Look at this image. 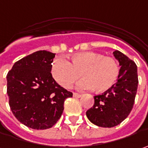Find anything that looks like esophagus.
I'll return each instance as SVG.
<instances>
[{"label":"esophagus","instance_id":"obj_1","mask_svg":"<svg viewBox=\"0 0 148 148\" xmlns=\"http://www.w3.org/2000/svg\"><path fill=\"white\" fill-rule=\"evenodd\" d=\"M74 98H80L81 97V94H79V93H74Z\"/></svg>","mask_w":148,"mask_h":148}]
</instances>
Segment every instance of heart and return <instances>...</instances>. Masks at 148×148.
Listing matches in <instances>:
<instances>
[{"instance_id": "obj_1", "label": "heart", "mask_w": 148, "mask_h": 148, "mask_svg": "<svg viewBox=\"0 0 148 148\" xmlns=\"http://www.w3.org/2000/svg\"><path fill=\"white\" fill-rule=\"evenodd\" d=\"M79 73L84 79L79 83V89L93 88L97 93H104L117 83L120 67L114 58L96 52L74 54L70 57V62L59 57L52 63L51 74L64 88H71L79 79Z\"/></svg>"}]
</instances>
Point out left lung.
<instances>
[{
  "label": "left lung",
  "mask_w": 148,
  "mask_h": 148,
  "mask_svg": "<svg viewBox=\"0 0 148 148\" xmlns=\"http://www.w3.org/2000/svg\"><path fill=\"white\" fill-rule=\"evenodd\" d=\"M113 55L121 66L119 79L110 90L94 96L93 106L86 112L92 123L103 127L119 125L129 115L138 90L136 64L119 50Z\"/></svg>",
  "instance_id": "1"
}]
</instances>
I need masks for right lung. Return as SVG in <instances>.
<instances>
[{
    "label": "right lung",
    "mask_w": 148,
    "mask_h": 148,
    "mask_svg": "<svg viewBox=\"0 0 148 148\" xmlns=\"http://www.w3.org/2000/svg\"><path fill=\"white\" fill-rule=\"evenodd\" d=\"M55 54L39 50L16 62L6 75L10 109L18 121L32 129L55 125L64 100L73 96L51 74Z\"/></svg>",
    "instance_id": "right-lung-1"
}]
</instances>
